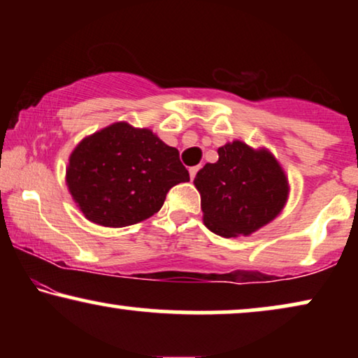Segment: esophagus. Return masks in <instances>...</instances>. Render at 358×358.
Instances as JSON below:
<instances>
[{"mask_svg": "<svg viewBox=\"0 0 358 358\" xmlns=\"http://www.w3.org/2000/svg\"><path fill=\"white\" fill-rule=\"evenodd\" d=\"M199 169H200V166H194V168H190V169H189L190 179H194V178H195V176H197V173H199Z\"/></svg>", "mask_w": 358, "mask_h": 358, "instance_id": "obj_1", "label": "esophagus"}]
</instances>
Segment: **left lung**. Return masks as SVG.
<instances>
[{
    "mask_svg": "<svg viewBox=\"0 0 358 358\" xmlns=\"http://www.w3.org/2000/svg\"><path fill=\"white\" fill-rule=\"evenodd\" d=\"M194 184L202 197L205 224L224 238L257 231L280 213L288 194L277 159L243 141L218 148L217 163L205 164Z\"/></svg>",
    "mask_w": 358,
    "mask_h": 358,
    "instance_id": "left-lung-1",
    "label": "left lung"
}]
</instances>
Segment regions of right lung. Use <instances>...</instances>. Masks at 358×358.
Instances as JSON below:
<instances>
[{
	"label": "right lung",
	"mask_w": 358,
	"mask_h": 358,
	"mask_svg": "<svg viewBox=\"0 0 358 358\" xmlns=\"http://www.w3.org/2000/svg\"><path fill=\"white\" fill-rule=\"evenodd\" d=\"M189 179L178 150L125 122L83 140L66 171L68 187L85 217L110 228L150 218L163 207L169 189Z\"/></svg>",
	"instance_id": "right-lung-1"
}]
</instances>
